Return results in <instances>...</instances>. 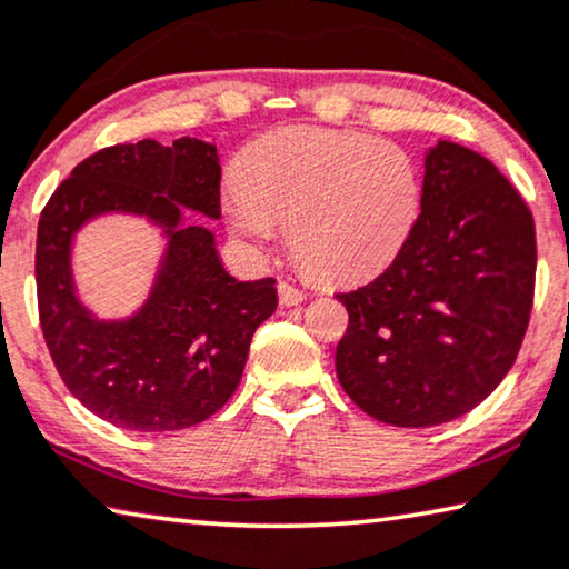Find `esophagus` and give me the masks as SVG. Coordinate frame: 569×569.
Masks as SVG:
<instances>
[{
  "instance_id": "esophagus-1",
  "label": "esophagus",
  "mask_w": 569,
  "mask_h": 569,
  "mask_svg": "<svg viewBox=\"0 0 569 569\" xmlns=\"http://www.w3.org/2000/svg\"><path fill=\"white\" fill-rule=\"evenodd\" d=\"M277 290H279V302H282L284 308H290V305H300L305 298H308V295L290 282H279Z\"/></svg>"
}]
</instances>
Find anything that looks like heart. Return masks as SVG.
<instances>
[{"label": "heart", "mask_w": 569, "mask_h": 569, "mask_svg": "<svg viewBox=\"0 0 569 569\" xmlns=\"http://www.w3.org/2000/svg\"><path fill=\"white\" fill-rule=\"evenodd\" d=\"M421 171L406 148L357 130L295 126L253 141L226 192L228 226L290 249L320 279H359L398 257L421 216Z\"/></svg>", "instance_id": "obj_1"}]
</instances>
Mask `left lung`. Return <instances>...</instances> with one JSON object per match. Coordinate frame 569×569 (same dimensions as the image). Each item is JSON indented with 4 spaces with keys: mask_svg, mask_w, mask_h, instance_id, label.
Wrapping results in <instances>:
<instances>
[{
    "mask_svg": "<svg viewBox=\"0 0 569 569\" xmlns=\"http://www.w3.org/2000/svg\"><path fill=\"white\" fill-rule=\"evenodd\" d=\"M537 233L516 187L469 148L426 153L421 216L392 264L339 292L346 395L382 423L439 426L503 382L533 305Z\"/></svg>",
    "mask_w": 569,
    "mask_h": 569,
    "instance_id": "left-lung-1",
    "label": "left lung"
}]
</instances>
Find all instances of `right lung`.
<instances>
[{
  "label": "right lung",
  "mask_w": 569,
  "mask_h": 569,
  "mask_svg": "<svg viewBox=\"0 0 569 569\" xmlns=\"http://www.w3.org/2000/svg\"><path fill=\"white\" fill-rule=\"evenodd\" d=\"M184 208L220 218L218 148L143 138L81 161L40 212L36 282L48 351L73 398L128 431H179L218 413L241 382L253 331L277 310L274 279L230 277L212 230ZM107 211L143 214L168 236L152 295L122 321L94 319L70 274L72 236Z\"/></svg>",
  "instance_id": "1"
}]
</instances>
